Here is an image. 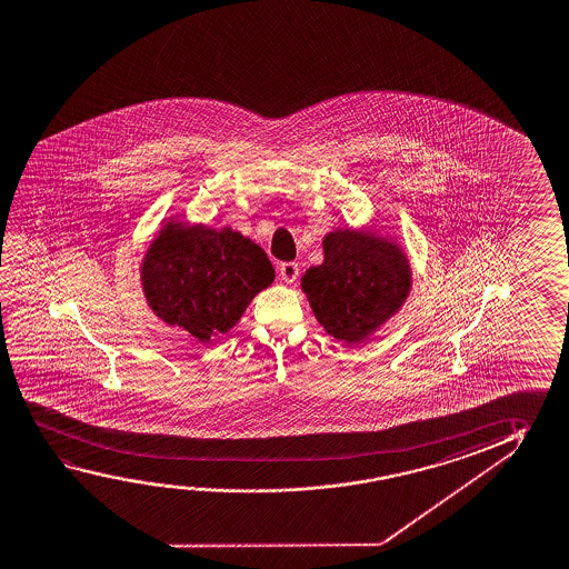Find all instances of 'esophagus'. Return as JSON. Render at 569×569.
Listing matches in <instances>:
<instances>
[{"label": "esophagus", "mask_w": 569, "mask_h": 569, "mask_svg": "<svg viewBox=\"0 0 569 569\" xmlns=\"http://www.w3.org/2000/svg\"><path fill=\"white\" fill-rule=\"evenodd\" d=\"M280 278L286 281V283H293V281L298 280L299 276V266L296 261H286V263H281L280 266Z\"/></svg>", "instance_id": "34e87169"}]
</instances>
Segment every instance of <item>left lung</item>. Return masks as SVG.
Wrapping results in <instances>:
<instances>
[{"label": "left lung", "mask_w": 569, "mask_h": 569, "mask_svg": "<svg viewBox=\"0 0 569 569\" xmlns=\"http://www.w3.org/2000/svg\"><path fill=\"white\" fill-rule=\"evenodd\" d=\"M323 253V263L301 278V289L329 336L361 343L405 303L409 260L397 243L357 230L327 233Z\"/></svg>", "instance_id": "8db88e82"}]
</instances>
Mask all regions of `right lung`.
<instances>
[{
	"mask_svg": "<svg viewBox=\"0 0 569 569\" xmlns=\"http://www.w3.org/2000/svg\"><path fill=\"white\" fill-rule=\"evenodd\" d=\"M276 278L266 252L230 228L168 222L140 268L150 309L200 341L228 333Z\"/></svg>",
	"mask_w": 569,
	"mask_h": 569,
	"instance_id": "obj_1",
	"label": "right lung"
}]
</instances>
